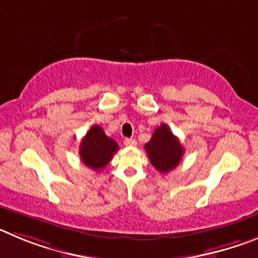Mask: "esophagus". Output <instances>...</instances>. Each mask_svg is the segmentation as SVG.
Segmentation results:
<instances>
[{"instance_id": "34e87169", "label": "esophagus", "mask_w": 258, "mask_h": 258, "mask_svg": "<svg viewBox=\"0 0 258 258\" xmlns=\"http://www.w3.org/2000/svg\"><path fill=\"white\" fill-rule=\"evenodd\" d=\"M136 144H138V141L135 140V139H126L124 140V145L126 146H136Z\"/></svg>"}]
</instances>
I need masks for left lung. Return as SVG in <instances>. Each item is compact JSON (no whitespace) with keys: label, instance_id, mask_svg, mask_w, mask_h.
Here are the masks:
<instances>
[{"label":"left lung","instance_id":"1","mask_svg":"<svg viewBox=\"0 0 258 258\" xmlns=\"http://www.w3.org/2000/svg\"><path fill=\"white\" fill-rule=\"evenodd\" d=\"M150 163L161 173H167L177 167L184 154V148L167 124L157 127L152 139L145 144Z\"/></svg>","mask_w":258,"mask_h":258}]
</instances>
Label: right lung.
<instances>
[{"instance_id": "1", "label": "right lung", "mask_w": 258, "mask_h": 258, "mask_svg": "<svg viewBox=\"0 0 258 258\" xmlns=\"http://www.w3.org/2000/svg\"><path fill=\"white\" fill-rule=\"evenodd\" d=\"M118 149V144L108 138L100 126L94 124L81 141V161L94 171H100L108 166Z\"/></svg>"}]
</instances>
